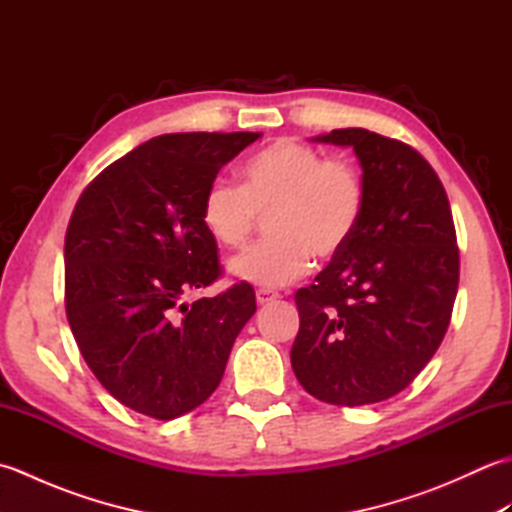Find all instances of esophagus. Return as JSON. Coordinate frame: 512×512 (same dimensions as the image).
I'll return each mask as SVG.
<instances>
[{
	"label": "esophagus",
	"mask_w": 512,
	"mask_h": 512,
	"mask_svg": "<svg viewBox=\"0 0 512 512\" xmlns=\"http://www.w3.org/2000/svg\"><path fill=\"white\" fill-rule=\"evenodd\" d=\"M255 297H257V303H259V306H266V303L279 299L277 292H273V290H266V288H259Z\"/></svg>",
	"instance_id": "1"
}]
</instances>
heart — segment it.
Instances as JSON below:
<instances>
[{"label":"heart","mask_w":512,"mask_h":512,"mask_svg":"<svg viewBox=\"0 0 512 512\" xmlns=\"http://www.w3.org/2000/svg\"><path fill=\"white\" fill-rule=\"evenodd\" d=\"M363 206L365 182L354 162L281 138L246 160L239 187L213 180L202 195L200 217L217 244L239 250L255 235L259 217L268 215L266 231L273 237L231 259L228 273L270 290L301 279L314 255H339Z\"/></svg>","instance_id":"obj_1"}]
</instances>
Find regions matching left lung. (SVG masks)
Returning <instances> with one entry per match:
<instances>
[{
  "instance_id": "left-lung-1",
  "label": "left lung",
  "mask_w": 512,
  "mask_h": 512,
  "mask_svg": "<svg viewBox=\"0 0 512 512\" xmlns=\"http://www.w3.org/2000/svg\"><path fill=\"white\" fill-rule=\"evenodd\" d=\"M312 140L354 149L365 206L350 244L297 290L290 361L314 398L372 405L405 389L447 334L460 279L451 206L438 173L400 140L361 127Z\"/></svg>"
}]
</instances>
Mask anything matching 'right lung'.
Returning a JSON list of instances; mask_svg holds the SVG:
<instances>
[{
    "mask_svg": "<svg viewBox=\"0 0 512 512\" xmlns=\"http://www.w3.org/2000/svg\"><path fill=\"white\" fill-rule=\"evenodd\" d=\"M262 134H165L112 162L65 233V314L99 383L125 407L173 420L209 398L253 317L242 281L191 306L222 275L200 209L226 162Z\"/></svg>",
    "mask_w": 512,
    "mask_h": 512,
    "instance_id": "1",
    "label": "right lung"
}]
</instances>
